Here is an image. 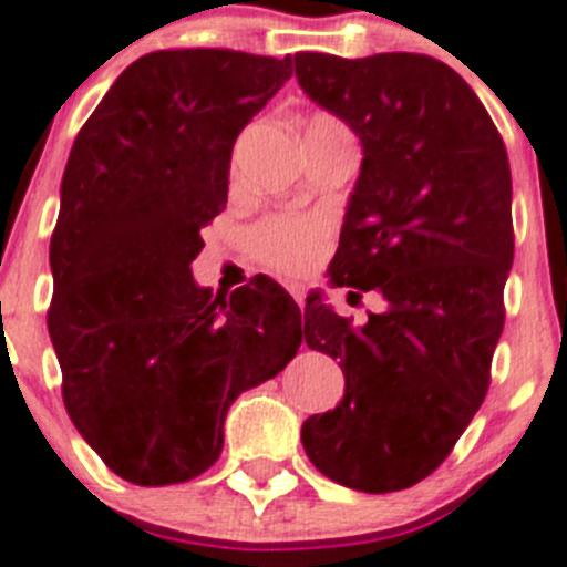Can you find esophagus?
<instances>
[{"mask_svg": "<svg viewBox=\"0 0 567 567\" xmlns=\"http://www.w3.org/2000/svg\"><path fill=\"white\" fill-rule=\"evenodd\" d=\"M288 290H290V296H293V299H296V305H299V308H301V305H305V288H301L299 282H290Z\"/></svg>", "mask_w": 567, "mask_h": 567, "instance_id": "esophagus-1", "label": "esophagus"}]
</instances>
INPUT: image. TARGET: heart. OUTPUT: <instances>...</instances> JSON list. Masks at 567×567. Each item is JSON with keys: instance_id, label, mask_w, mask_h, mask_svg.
Returning <instances> with one entry per match:
<instances>
[{"instance_id": "1", "label": "heart", "mask_w": 567, "mask_h": 567, "mask_svg": "<svg viewBox=\"0 0 567 567\" xmlns=\"http://www.w3.org/2000/svg\"><path fill=\"white\" fill-rule=\"evenodd\" d=\"M316 120H330V116H316ZM321 240H324V226L313 218H299V215H277V218L262 220L254 226L251 251L268 266L279 271H305V268L319 257Z\"/></svg>"}]
</instances>
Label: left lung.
<instances>
[{
	"label": "left lung",
	"mask_w": 567,
	"mask_h": 567,
	"mask_svg": "<svg viewBox=\"0 0 567 567\" xmlns=\"http://www.w3.org/2000/svg\"><path fill=\"white\" fill-rule=\"evenodd\" d=\"M293 61L305 94L363 151L330 282L385 299L367 324L308 301L305 341L338 358L347 391L305 420L301 444L336 484L396 492L447 458L484 403L515 254L509 158L467 81L436 58Z\"/></svg>",
	"instance_id": "8db88e82"
}]
</instances>
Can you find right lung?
Masks as SVG:
<instances>
[{"label": "right lung", "mask_w": 567, "mask_h": 567, "mask_svg": "<svg viewBox=\"0 0 567 567\" xmlns=\"http://www.w3.org/2000/svg\"><path fill=\"white\" fill-rule=\"evenodd\" d=\"M288 78L290 58L151 52L116 78L69 153L47 327L69 420L131 484L212 467L229 405L301 343L299 305L274 279L229 296L193 279L200 229L226 209L237 134Z\"/></svg>", "instance_id": "right-lung-1"}]
</instances>
